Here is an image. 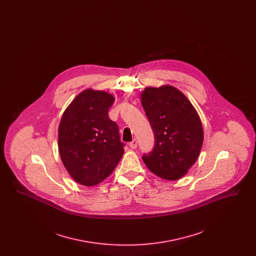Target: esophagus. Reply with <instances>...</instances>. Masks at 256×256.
Returning <instances> with one entry per match:
<instances>
[{
	"mask_svg": "<svg viewBox=\"0 0 256 256\" xmlns=\"http://www.w3.org/2000/svg\"><path fill=\"white\" fill-rule=\"evenodd\" d=\"M130 146L132 148H137V140L134 139V140L130 143Z\"/></svg>",
	"mask_w": 256,
	"mask_h": 256,
	"instance_id": "obj_1",
	"label": "esophagus"
}]
</instances>
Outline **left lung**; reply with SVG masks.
I'll list each match as a JSON object with an SVG mask.
<instances>
[{
	"label": "left lung",
	"instance_id": "8db88e82",
	"mask_svg": "<svg viewBox=\"0 0 256 256\" xmlns=\"http://www.w3.org/2000/svg\"><path fill=\"white\" fill-rule=\"evenodd\" d=\"M141 102L154 134V146L143 160L154 174L176 180L187 174L198 158L204 130L192 104L170 86L148 87Z\"/></svg>",
	"mask_w": 256,
	"mask_h": 256
}]
</instances>
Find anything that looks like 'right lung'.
<instances>
[{
  "mask_svg": "<svg viewBox=\"0 0 256 256\" xmlns=\"http://www.w3.org/2000/svg\"><path fill=\"white\" fill-rule=\"evenodd\" d=\"M114 97L87 89L62 115L58 150L66 170L76 182L93 186L116 168L124 154L118 124L108 116Z\"/></svg>",
  "mask_w": 256,
  "mask_h": 256,
  "instance_id": "add662e5",
  "label": "right lung"
}]
</instances>
